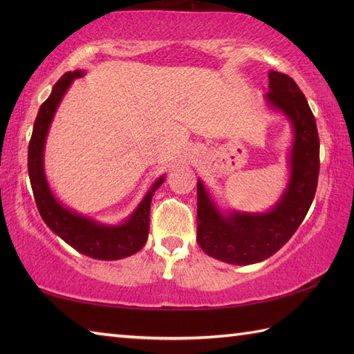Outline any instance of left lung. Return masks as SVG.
Masks as SVG:
<instances>
[{
    "label": "left lung",
    "mask_w": 354,
    "mask_h": 354,
    "mask_svg": "<svg viewBox=\"0 0 354 354\" xmlns=\"http://www.w3.org/2000/svg\"><path fill=\"white\" fill-rule=\"evenodd\" d=\"M268 103L289 118L293 129L290 178L280 201L268 213L223 214L198 181V243L209 257L231 265L269 259L293 236L309 212L319 175L317 122L304 94L288 74L269 71Z\"/></svg>",
    "instance_id": "obj_1"
}]
</instances>
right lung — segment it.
<instances>
[{
    "mask_svg": "<svg viewBox=\"0 0 354 354\" xmlns=\"http://www.w3.org/2000/svg\"><path fill=\"white\" fill-rule=\"evenodd\" d=\"M84 74V71L79 70L65 73L53 86L48 99L41 104L35 120L32 138L28 142L30 184H32L36 207L39 209L44 222L64 242L88 257L97 260H120L138 252L147 242L152 196L156 189L162 185L165 176L162 175L156 179L129 219L120 225H103L89 219V217L74 213L53 196L44 173L45 138H47L51 120L55 117V112L66 89L70 88L74 79H79Z\"/></svg>",
    "mask_w": 354,
    "mask_h": 354,
    "instance_id": "add662e5",
    "label": "right lung"
}]
</instances>
